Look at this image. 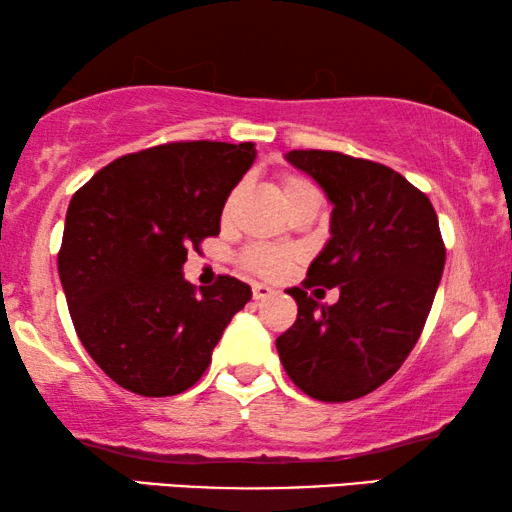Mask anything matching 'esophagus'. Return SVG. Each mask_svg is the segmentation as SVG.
<instances>
[{
    "mask_svg": "<svg viewBox=\"0 0 512 512\" xmlns=\"http://www.w3.org/2000/svg\"><path fill=\"white\" fill-rule=\"evenodd\" d=\"M251 291H254V300H268L277 293L272 286H265V284H254V289Z\"/></svg>",
    "mask_w": 512,
    "mask_h": 512,
    "instance_id": "1",
    "label": "esophagus"
}]
</instances>
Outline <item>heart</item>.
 I'll list each match as a JSON object with an SVG mask.
<instances>
[{"mask_svg": "<svg viewBox=\"0 0 512 512\" xmlns=\"http://www.w3.org/2000/svg\"><path fill=\"white\" fill-rule=\"evenodd\" d=\"M279 191H282V198L286 202V207L291 205L293 200L300 198V195L307 193V191H314L310 186V181L298 177V174H282L279 177ZM235 195L237 191L230 193V198L226 202V212H230V207H233L235 202ZM293 263V256L286 254L282 249H272V247H249L247 251L242 254V265L251 272H256V275L261 277H282L286 270L291 268Z\"/></svg>", "mask_w": 512, "mask_h": 512, "instance_id": "b5f03b06", "label": "heart"}]
</instances>
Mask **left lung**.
Segmentation results:
<instances>
[{
    "label": "left lung",
    "mask_w": 512,
    "mask_h": 512,
    "mask_svg": "<svg viewBox=\"0 0 512 512\" xmlns=\"http://www.w3.org/2000/svg\"><path fill=\"white\" fill-rule=\"evenodd\" d=\"M333 202L331 240L314 258L303 289L289 296L298 317L277 338L286 375L324 403L354 401L389 380L429 317L445 244L431 200L403 174L338 151H289ZM312 285H338L335 306L306 296Z\"/></svg>",
    "instance_id": "left-lung-1"
}]
</instances>
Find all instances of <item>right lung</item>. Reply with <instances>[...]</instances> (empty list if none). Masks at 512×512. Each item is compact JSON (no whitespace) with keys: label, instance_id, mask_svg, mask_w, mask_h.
<instances>
[{"label":"right lung","instance_id":"right-lung-1","mask_svg":"<svg viewBox=\"0 0 512 512\" xmlns=\"http://www.w3.org/2000/svg\"><path fill=\"white\" fill-rule=\"evenodd\" d=\"M251 142H170L102 167L69 202L58 272L76 335L116 384L174 396L212 363L251 289L221 275L195 289L188 249L219 235L228 195L254 163Z\"/></svg>","mask_w":512,"mask_h":512}]
</instances>
